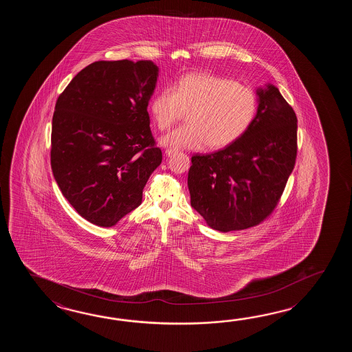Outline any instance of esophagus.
<instances>
[{
  "label": "esophagus",
  "mask_w": 352,
  "mask_h": 352,
  "mask_svg": "<svg viewBox=\"0 0 352 352\" xmlns=\"http://www.w3.org/2000/svg\"><path fill=\"white\" fill-rule=\"evenodd\" d=\"M179 151L175 150V148H167V150L165 151L166 156H173V155H175V153H177Z\"/></svg>",
  "instance_id": "1"
}]
</instances>
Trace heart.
Segmentation results:
<instances>
[{"mask_svg": "<svg viewBox=\"0 0 352 352\" xmlns=\"http://www.w3.org/2000/svg\"><path fill=\"white\" fill-rule=\"evenodd\" d=\"M187 124L161 142L175 150L223 148L252 126L258 98L250 87L217 75L190 74L152 98L150 111L160 131H167L188 111Z\"/></svg>", "mask_w": 352, "mask_h": 352, "instance_id": "1", "label": "heart"}]
</instances>
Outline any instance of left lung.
<instances>
[{
	"instance_id": "1",
	"label": "left lung",
	"mask_w": 352,
	"mask_h": 352,
	"mask_svg": "<svg viewBox=\"0 0 352 352\" xmlns=\"http://www.w3.org/2000/svg\"><path fill=\"white\" fill-rule=\"evenodd\" d=\"M258 109L238 141L194 155L187 185L191 206L219 232L261 224L276 209L297 157V117L277 87L256 89Z\"/></svg>"
}]
</instances>
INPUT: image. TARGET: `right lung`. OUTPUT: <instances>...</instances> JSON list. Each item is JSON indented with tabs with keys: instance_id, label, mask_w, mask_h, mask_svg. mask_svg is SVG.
I'll return each mask as SVG.
<instances>
[{
	"instance_id": "right-lung-1",
	"label": "right lung",
	"mask_w": 352,
	"mask_h": 352,
	"mask_svg": "<svg viewBox=\"0 0 352 352\" xmlns=\"http://www.w3.org/2000/svg\"><path fill=\"white\" fill-rule=\"evenodd\" d=\"M157 76L151 60L96 61L56 100L54 177L91 224L109 228L140 206L143 187L162 162L147 112Z\"/></svg>"
}]
</instances>
